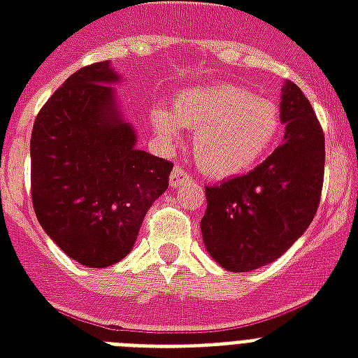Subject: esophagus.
Instances as JSON below:
<instances>
[{
	"label": "esophagus",
	"instance_id": "esophagus-1",
	"mask_svg": "<svg viewBox=\"0 0 358 358\" xmlns=\"http://www.w3.org/2000/svg\"><path fill=\"white\" fill-rule=\"evenodd\" d=\"M185 182H191V174L185 173L180 165H176V167L173 169V173H171L169 184H171V187H178V185L185 184Z\"/></svg>",
	"mask_w": 358,
	"mask_h": 358
}]
</instances>
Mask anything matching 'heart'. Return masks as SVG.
<instances>
[{
	"mask_svg": "<svg viewBox=\"0 0 358 358\" xmlns=\"http://www.w3.org/2000/svg\"><path fill=\"white\" fill-rule=\"evenodd\" d=\"M150 122L163 141L178 139L182 126L195 129L196 165L217 180L255 169L280 129L275 103L236 83L184 89L174 98V111L157 106L150 111Z\"/></svg>",
	"mask_w": 358,
	"mask_h": 358,
	"instance_id": "heart-1",
	"label": "heart"
}]
</instances>
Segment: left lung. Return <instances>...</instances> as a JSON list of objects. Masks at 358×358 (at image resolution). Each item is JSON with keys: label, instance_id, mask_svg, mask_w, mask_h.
I'll use <instances>...</instances> for the list:
<instances>
[{"label": "left lung", "instance_id": "1", "mask_svg": "<svg viewBox=\"0 0 358 358\" xmlns=\"http://www.w3.org/2000/svg\"><path fill=\"white\" fill-rule=\"evenodd\" d=\"M280 98L282 145L250 173L206 187L202 239L227 271H252L280 258L305 234L320 206L322 126L295 83L286 81Z\"/></svg>", "mask_w": 358, "mask_h": 358}]
</instances>
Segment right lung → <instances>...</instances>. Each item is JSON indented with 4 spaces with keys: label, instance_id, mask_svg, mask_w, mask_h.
<instances>
[{
    "label": "right lung",
    "instance_id": "add662e5",
    "mask_svg": "<svg viewBox=\"0 0 358 358\" xmlns=\"http://www.w3.org/2000/svg\"><path fill=\"white\" fill-rule=\"evenodd\" d=\"M109 61L70 76L36 115L31 199L36 219L72 260L109 267L129 255L173 163L135 148L117 108Z\"/></svg>",
    "mask_w": 358,
    "mask_h": 358
}]
</instances>
